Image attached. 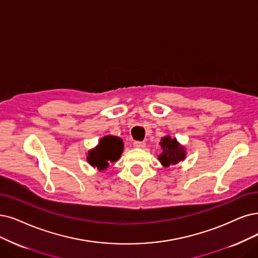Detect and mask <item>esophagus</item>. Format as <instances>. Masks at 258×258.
<instances>
[{
  "label": "esophagus",
  "instance_id": "esophagus-1",
  "mask_svg": "<svg viewBox=\"0 0 258 258\" xmlns=\"http://www.w3.org/2000/svg\"><path fill=\"white\" fill-rule=\"evenodd\" d=\"M134 147H135V148L142 149V148L146 147V142H145V141H135V142H134Z\"/></svg>",
  "mask_w": 258,
  "mask_h": 258
}]
</instances>
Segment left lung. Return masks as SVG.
<instances>
[{
	"instance_id": "8db88e82",
	"label": "left lung",
	"mask_w": 258,
	"mask_h": 258,
	"mask_svg": "<svg viewBox=\"0 0 258 258\" xmlns=\"http://www.w3.org/2000/svg\"><path fill=\"white\" fill-rule=\"evenodd\" d=\"M163 153L158 156V160L164 167H170L178 164L186 157V151L183 146L178 144L175 138L165 136L160 141Z\"/></svg>"
}]
</instances>
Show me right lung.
Listing matches in <instances>:
<instances>
[{"instance_id": "obj_1", "label": "right lung", "mask_w": 258, "mask_h": 258, "mask_svg": "<svg viewBox=\"0 0 258 258\" xmlns=\"http://www.w3.org/2000/svg\"><path fill=\"white\" fill-rule=\"evenodd\" d=\"M123 151V141L116 136H105L94 149L88 151L87 161L99 170H105L109 163L117 161Z\"/></svg>"}]
</instances>
